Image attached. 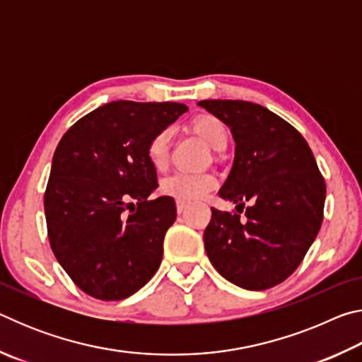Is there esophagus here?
I'll use <instances>...</instances> for the list:
<instances>
[{
	"label": "esophagus",
	"mask_w": 362,
	"mask_h": 362,
	"mask_svg": "<svg viewBox=\"0 0 362 362\" xmlns=\"http://www.w3.org/2000/svg\"><path fill=\"white\" fill-rule=\"evenodd\" d=\"M188 207V203H185V201H177V211H179V214L185 212V209Z\"/></svg>",
	"instance_id": "obj_1"
}]
</instances>
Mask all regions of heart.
Here are the masks:
<instances>
[{"mask_svg": "<svg viewBox=\"0 0 362 362\" xmlns=\"http://www.w3.org/2000/svg\"><path fill=\"white\" fill-rule=\"evenodd\" d=\"M189 129L196 136L201 137L204 142L211 146L212 150L220 151L223 150L228 144V127H226L222 119L212 115H199L189 122ZM169 144H170V131L164 129L158 132L155 137L150 140L148 148V159L156 169L164 168L169 155ZM217 180L209 174H185L177 173L166 177L161 182V192L168 196H174L175 199L180 201H198L216 188Z\"/></svg>", "mask_w": 362, "mask_h": 362, "instance_id": "b5f03b06", "label": "heart"}]
</instances>
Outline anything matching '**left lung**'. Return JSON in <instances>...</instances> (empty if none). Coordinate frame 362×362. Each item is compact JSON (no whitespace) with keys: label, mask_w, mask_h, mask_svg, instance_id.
<instances>
[{"label":"left lung","mask_w":362,"mask_h":362,"mask_svg":"<svg viewBox=\"0 0 362 362\" xmlns=\"http://www.w3.org/2000/svg\"><path fill=\"white\" fill-rule=\"evenodd\" d=\"M235 139V161L218 196L236 214L212 207L204 247L214 268L247 291H265L296 272L322 223L326 182L296 127L244 100H201ZM249 200L245 218L239 214Z\"/></svg>","instance_id":"left-lung-1"}]
</instances>
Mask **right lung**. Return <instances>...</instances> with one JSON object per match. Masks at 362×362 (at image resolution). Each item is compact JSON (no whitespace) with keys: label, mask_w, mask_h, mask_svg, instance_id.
Masks as SVG:
<instances>
[{"label":"right lung","mask_w":362,"mask_h":362,"mask_svg":"<svg viewBox=\"0 0 362 362\" xmlns=\"http://www.w3.org/2000/svg\"><path fill=\"white\" fill-rule=\"evenodd\" d=\"M187 110L175 102H110L60 139L45 193L47 236L88 296L127 298L161 265L177 209L170 196L148 199L158 175L146 148Z\"/></svg>","instance_id":"right-lung-1"}]
</instances>
